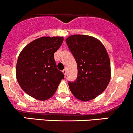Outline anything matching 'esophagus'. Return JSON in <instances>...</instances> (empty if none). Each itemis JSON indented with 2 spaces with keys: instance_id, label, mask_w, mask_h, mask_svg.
I'll return each mask as SVG.
<instances>
[{
  "instance_id": "34e87169",
  "label": "esophagus",
  "mask_w": 133,
  "mask_h": 133,
  "mask_svg": "<svg viewBox=\"0 0 133 133\" xmlns=\"http://www.w3.org/2000/svg\"><path fill=\"white\" fill-rule=\"evenodd\" d=\"M62 72H63V73L64 74V75H65V77H66V70H65V69L63 70Z\"/></svg>"
}]
</instances>
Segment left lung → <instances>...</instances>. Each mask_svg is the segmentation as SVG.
Returning a JSON list of instances; mask_svg holds the SVG:
<instances>
[{
    "label": "left lung",
    "mask_w": 133,
    "mask_h": 133,
    "mask_svg": "<svg viewBox=\"0 0 133 133\" xmlns=\"http://www.w3.org/2000/svg\"><path fill=\"white\" fill-rule=\"evenodd\" d=\"M66 43L77 66V79L68 81L70 90L80 100H91L105 90L110 81L111 63L107 50L99 41L89 35H71Z\"/></svg>",
    "instance_id": "8db88e82"
}]
</instances>
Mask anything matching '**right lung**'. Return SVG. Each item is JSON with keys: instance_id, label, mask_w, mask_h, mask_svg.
Here are the masks:
<instances>
[{"instance_id": "1", "label": "right lung", "mask_w": 133, "mask_h": 133, "mask_svg": "<svg viewBox=\"0 0 133 133\" xmlns=\"http://www.w3.org/2000/svg\"><path fill=\"white\" fill-rule=\"evenodd\" d=\"M63 41L62 37H42L24 48L18 57L16 76L26 94L39 100L56 92L64 74L57 69L54 55Z\"/></svg>"}]
</instances>
